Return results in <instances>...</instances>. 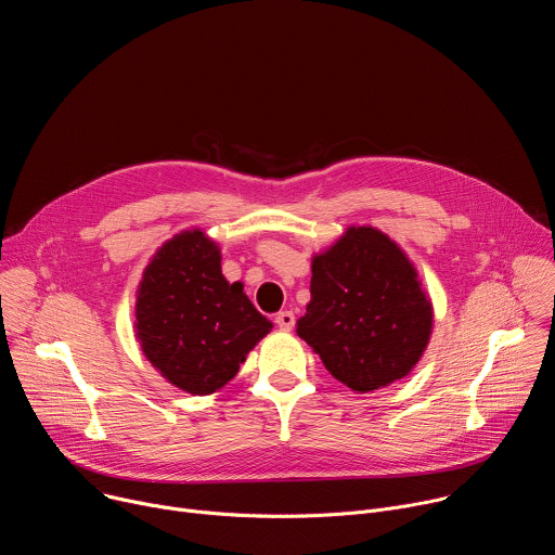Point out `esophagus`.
I'll return each instance as SVG.
<instances>
[{
	"label": "esophagus",
	"mask_w": 555,
	"mask_h": 555,
	"mask_svg": "<svg viewBox=\"0 0 555 555\" xmlns=\"http://www.w3.org/2000/svg\"><path fill=\"white\" fill-rule=\"evenodd\" d=\"M274 323H276L283 332H289V330L294 327L296 319H294V313H292V311H279V313L274 315Z\"/></svg>",
	"instance_id": "esophagus-1"
}]
</instances>
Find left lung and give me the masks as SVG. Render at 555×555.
<instances>
[{"label":"left lung","instance_id":"1","mask_svg":"<svg viewBox=\"0 0 555 555\" xmlns=\"http://www.w3.org/2000/svg\"><path fill=\"white\" fill-rule=\"evenodd\" d=\"M311 300L296 334L345 386L371 392L415 369L433 334V302L390 236L351 225L311 259Z\"/></svg>","mask_w":555,"mask_h":555}]
</instances>
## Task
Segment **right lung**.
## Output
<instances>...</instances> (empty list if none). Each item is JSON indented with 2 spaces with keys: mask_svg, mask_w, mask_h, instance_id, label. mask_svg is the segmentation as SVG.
Segmentation results:
<instances>
[{
  "mask_svg": "<svg viewBox=\"0 0 555 555\" xmlns=\"http://www.w3.org/2000/svg\"><path fill=\"white\" fill-rule=\"evenodd\" d=\"M272 323L221 274L219 246L184 230L153 255L135 298V338L165 379L191 395L225 386Z\"/></svg>",
  "mask_w": 555,
  "mask_h": 555,
  "instance_id": "add662e5",
  "label": "right lung"
}]
</instances>
